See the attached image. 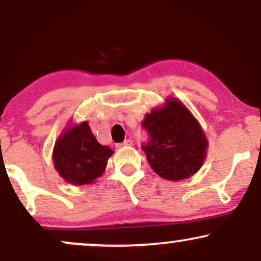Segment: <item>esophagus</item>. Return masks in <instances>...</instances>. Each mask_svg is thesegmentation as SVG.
Listing matches in <instances>:
<instances>
[{"label":"esophagus","mask_w":261,"mask_h":261,"mask_svg":"<svg viewBox=\"0 0 261 261\" xmlns=\"http://www.w3.org/2000/svg\"><path fill=\"white\" fill-rule=\"evenodd\" d=\"M131 145H133V141H131V140H125L122 143H118V145H116V147L121 148V147H125V146H131Z\"/></svg>","instance_id":"esophagus-1"}]
</instances>
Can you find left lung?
I'll use <instances>...</instances> for the list:
<instances>
[{
  "label": "left lung",
  "mask_w": 261,
  "mask_h": 261,
  "mask_svg": "<svg viewBox=\"0 0 261 261\" xmlns=\"http://www.w3.org/2000/svg\"><path fill=\"white\" fill-rule=\"evenodd\" d=\"M148 142L142 145L151 168L167 180L195 174L206 157L207 139L199 121L180 100L168 98L141 122Z\"/></svg>",
  "instance_id": "1"
}]
</instances>
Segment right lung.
I'll list each match as a JSON object with an SVG mask.
<instances>
[{"label": "right lung", "mask_w": 261, "mask_h": 261, "mask_svg": "<svg viewBox=\"0 0 261 261\" xmlns=\"http://www.w3.org/2000/svg\"><path fill=\"white\" fill-rule=\"evenodd\" d=\"M113 153V149L98 142L88 122L83 121L59 137L54 147L53 161L65 181L85 185L93 184L101 176Z\"/></svg>", "instance_id": "add662e5"}]
</instances>
